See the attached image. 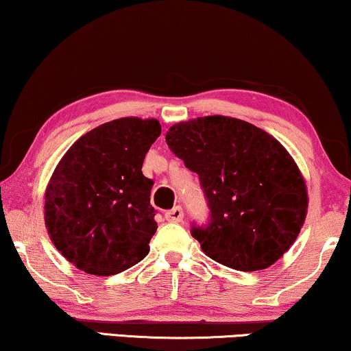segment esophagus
I'll return each instance as SVG.
<instances>
[{"instance_id": "obj_1", "label": "esophagus", "mask_w": 351, "mask_h": 351, "mask_svg": "<svg viewBox=\"0 0 351 351\" xmlns=\"http://www.w3.org/2000/svg\"><path fill=\"white\" fill-rule=\"evenodd\" d=\"M164 216H166L167 221L180 223V221H182V218H184V210L180 208V206H174L172 210H167L166 213H164Z\"/></svg>"}]
</instances>
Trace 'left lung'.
<instances>
[{
	"label": "left lung",
	"instance_id": "obj_1",
	"mask_svg": "<svg viewBox=\"0 0 351 351\" xmlns=\"http://www.w3.org/2000/svg\"><path fill=\"white\" fill-rule=\"evenodd\" d=\"M169 149L197 172L210 208L192 236L213 261L241 271L274 265L300 234L308 192L300 169L274 136L231 117L172 125Z\"/></svg>",
	"mask_w": 351,
	"mask_h": 351
}]
</instances>
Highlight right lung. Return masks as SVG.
<instances>
[{
  "label": "right lung",
  "instance_id": "obj_1",
  "mask_svg": "<svg viewBox=\"0 0 351 351\" xmlns=\"http://www.w3.org/2000/svg\"><path fill=\"white\" fill-rule=\"evenodd\" d=\"M159 135L154 119H117L81 136L58 162L45 192V224L76 268L109 276L148 255L158 223L153 180L141 167Z\"/></svg>",
  "mask_w": 351,
  "mask_h": 351
}]
</instances>
